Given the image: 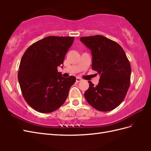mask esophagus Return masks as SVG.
<instances>
[{"mask_svg":"<svg viewBox=\"0 0 151 151\" xmlns=\"http://www.w3.org/2000/svg\"><path fill=\"white\" fill-rule=\"evenodd\" d=\"M81 80H82V79L81 78H79V77H77V78H76V82L77 83L81 81Z\"/></svg>","mask_w":151,"mask_h":151,"instance_id":"esophagus-1","label":"esophagus"}]
</instances>
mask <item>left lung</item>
I'll use <instances>...</instances> for the list:
<instances>
[{
    "label": "left lung",
    "instance_id": "obj_1",
    "mask_svg": "<svg viewBox=\"0 0 151 151\" xmlns=\"http://www.w3.org/2000/svg\"><path fill=\"white\" fill-rule=\"evenodd\" d=\"M81 41L92 52V68L100 75L98 85L88 81L86 100L93 108L110 111L125 99L130 83L131 67L123 49L103 35L81 37Z\"/></svg>",
    "mask_w": 151,
    "mask_h": 151
}]
</instances>
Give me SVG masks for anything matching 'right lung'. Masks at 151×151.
Returning a JSON list of instances; mask_svg holds the SVG:
<instances>
[{
  "label": "right lung",
  "mask_w": 151,
  "mask_h": 151,
  "mask_svg": "<svg viewBox=\"0 0 151 151\" xmlns=\"http://www.w3.org/2000/svg\"><path fill=\"white\" fill-rule=\"evenodd\" d=\"M73 37L49 36L35 42L23 54L18 80L25 101L41 113L55 111L63 105L74 76L63 78L58 66L63 64Z\"/></svg>",
  "instance_id": "obj_1"
}]
</instances>
